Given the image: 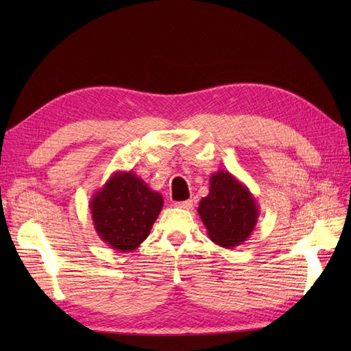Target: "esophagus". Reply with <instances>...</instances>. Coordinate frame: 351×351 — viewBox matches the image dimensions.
Instances as JSON below:
<instances>
[{
  "label": "esophagus",
  "instance_id": "1",
  "mask_svg": "<svg viewBox=\"0 0 351 351\" xmlns=\"http://www.w3.org/2000/svg\"><path fill=\"white\" fill-rule=\"evenodd\" d=\"M176 208H182V210H191L193 208V200H184V202H176Z\"/></svg>",
  "mask_w": 351,
  "mask_h": 351
}]
</instances>
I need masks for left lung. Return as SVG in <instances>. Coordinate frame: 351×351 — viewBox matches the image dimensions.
I'll list each match as a JSON object with an SVG mask.
<instances>
[{"mask_svg":"<svg viewBox=\"0 0 351 351\" xmlns=\"http://www.w3.org/2000/svg\"><path fill=\"white\" fill-rule=\"evenodd\" d=\"M197 213L211 241L225 249L247 240L259 217L255 196L226 170L211 175L210 193L199 202Z\"/></svg>","mask_w":351,"mask_h":351,"instance_id":"left-lung-1","label":"left lung"}]
</instances>
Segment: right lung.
<instances>
[{
	"instance_id": "obj_1",
	"label": "right lung",
	"mask_w": 351,
	"mask_h": 351,
	"mask_svg": "<svg viewBox=\"0 0 351 351\" xmlns=\"http://www.w3.org/2000/svg\"><path fill=\"white\" fill-rule=\"evenodd\" d=\"M164 205L158 191L132 170H117L90 199L96 234L111 249L128 253L143 243Z\"/></svg>"
}]
</instances>
